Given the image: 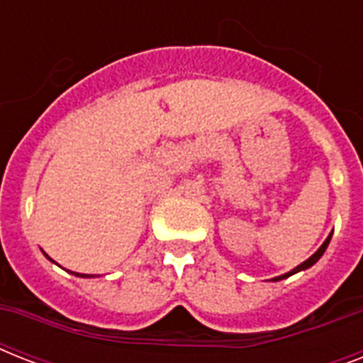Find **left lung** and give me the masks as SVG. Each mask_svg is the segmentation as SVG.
<instances>
[{
    "mask_svg": "<svg viewBox=\"0 0 363 363\" xmlns=\"http://www.w3.org/2000/svg\"><path fill=\"white\" fill-rule=\"evenodd\" d=\"M330 241H332V233H330V235H328L326 238V241L322 242L320 245V248H318V250H316L315 254H313V256H311V258H307L303 262V264H299L298 267H294L292 271H288V273H284V275H279V277H275V279H271V281L273 282H277V281H282V279H286V277H290V275H296V273H299V271H305V269H309V267H313V265L316 264V262H318V259L322 258V254L326 252V248H328V245H330Z\"/></svg>",
    "mask_w": 363,
    "mask_h": 363,
    "instance_id": "1",
    "label": "left lung"
}]
</instances>
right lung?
Here are the masks:
<instances>
[{
	"label": "right lung",
	"instance_id": "obj_1",
	"mask_svg": "<svg viewBox=\"0 0 363 363\" xmlns=\"http://www.w3.org/2000/svg\"><path fill=\"white\" fill-rule=\"evenodd\" d=\"M48 258V256H47ZM50 259V258H48ZM73 275H77V277H82V279H90V277H94V275H82V273H73Z\"/></svg>",
	"mask_w": 363,
	"mask_h": 363
}]
</instances>
